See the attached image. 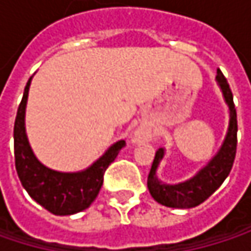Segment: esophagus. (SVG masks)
Instances as JSON below:
<instances>
[{
	"label": "esophagus",
	"instance_id": "1",
	"mask_svg": "<svg viewBox=\"0 0 251 251\" xmlns=\"http://www.w3.org/2000/svg\"><path fill=\"white\" fill-rule=\"evenodd\" d=\"M135 141H139V136H136V138H135Z\"/></svg>",
	"mask_w": 251,
	"mask_h": 251
}]
</instances>
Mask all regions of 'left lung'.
I'll return each instance as SVG.
<instances>
[{
  "label": "left lung",
  "instance_id": "left-lung-1",
  "mask_svg": "<svg viewBox=\"0 0 251 251\" xmlns=\"http://www.w3.org/2000/svg\"><path fill=\"white\" fill-rule=\"evenodd\" d=\"M217 84L228 106V127H226V138L217 154L196 175L175 184L164 183L158 178L157 172L160 163L166 155V150L160 148L155 152L151 172L147 180V186L154 201H157L164 206L189 209L201 205L224 183V180L232 169L235 150H237V112L232 101V93L229 90V85L220 70L217 73Z\"/></svg>",
  "mask_w": 251,
  "mask_h": 251
}]
</instances>
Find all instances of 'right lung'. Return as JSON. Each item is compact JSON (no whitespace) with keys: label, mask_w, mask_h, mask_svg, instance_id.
<instances>
[{"label":"right lung","mask_w":251,"mask_h":251,"mask_svg":"<svg viewBox=\"0 0 251 251\" xmlns=\"http://www.w3.org/2000/svg\"><path fill=\"white\" fill-rule=\"evenodd\" d=\"M31 76L25 84L22 103L14 124V157L19 178L33 201L53 215H74L87 209L97 198L106 169L125 147L121 139L110 145L104 154L81 172H56L42 164L34 155L25 132V106Z\"/></svg>","instance_id":"right-lung-1"}]
</instances>
